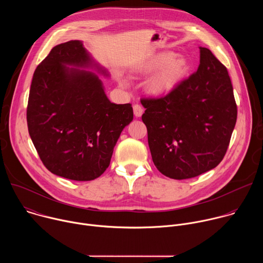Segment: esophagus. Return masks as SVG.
I'll return each mask as SVG.
<instances>
[{
	"label": "esophagus",
	"instance_id": "34e87169",
	"mask_svg": "<svg viewBox=\"0 0 263 263\" xmlns=\"http://www.w3.org/2000/svg\"><path fill=\"white\" fill-rule=\"evenodd\" d=\"M133 111H134V116L136 118H139L143 114V108L139 104H135L133 105Z\"/></svg>",
	"mask_w": 263,
	"mask_h": 263
}]
</instances>
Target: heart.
I'll list each match as a JSON object with an SVG mask.
<instances>
[{"mask_svg":"<svg viewBox=\"0 0 263 263\" xmlns=\"http://www.w3.org/2000/svg\"><path fill=\"white\" fill-rule=\"evenodd\" d=\"M148 80L146 88L155 96H164L173 91L185 78L190 70V64L183 57H175L173 53H161L153 57L143 67L145 72L154 71Z\"/></svg>","mask_w":263,"mask_h":263,"instance_id":"obj_1","label":"heart"}]
</instances>
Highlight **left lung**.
Instances as JSON below:
<instances>
[{
  "mask_svg": "<svg viewBox=\"0 0 263 263\" xmlns=\"http://www.w3.org/2000/svg\"><path fill=\"white\" fill-rule=\"evenodd\" d=\"M141 117L157 170L183 180L206 173L222 160L237 119L228 70L200 48L197 71L160 98H142Z\"/></svg>",
  "mask_w": 263,
  "mask_h": 263,
  "instance_id": "8db88e82",
  "label": "left lung"
}]
</instances>
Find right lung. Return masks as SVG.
<instances>
[{"label": "right lung", "instance_id": "right-lung-1", "mask_svg": "<svg viewBox=\"0 0 263 263\" xmlns=\"http://www.w3.org/2000/svg\"><path fill=\"white\" fill-rule=\"evenodd\" d=\"M96 67L80 41L54 47L36 67L30 87L27 124L44 165L74 181L100 177L114 147L133 120L131 104L111 103L97 74L74 67Z\"/></svg>", "mask_w": 263, "mask_h": 263}]
</instances>
